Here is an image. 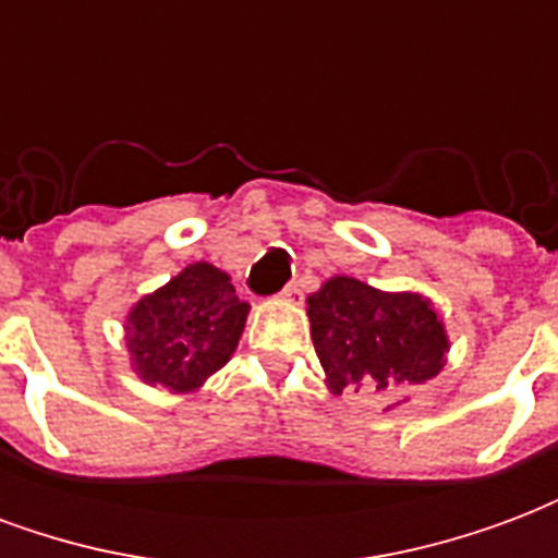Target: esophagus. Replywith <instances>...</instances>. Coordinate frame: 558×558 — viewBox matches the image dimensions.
I'll list each match as a JSON object with an SVG mask.
<instances>
[{
    "mask_svg": "<svg viewBox=\"0 0 558 558\" xmlns=\"http://www.w3.org/2000/svg\"><path fill=\"white\" fill-rule=\"evenodd\" d=\"M299 292V283H290V287H283V292H280V299H292Z\"/></svg>",
    "mask_w": 558,
    "mask_h": 558,
    "instance_id": "obj_1",
    "label": "esophagus"
}]
</instances>
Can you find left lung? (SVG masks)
Instances as JSON below:
<instances>
[{
	"label": "left lung",
	"mask_w": 558,
	"mask_h": 558,
	"mask_svg": "<svg viewBox=\"0 0 558 558\" xmlns=\"http://www.w3.org/2000/svg\"><path fill=\"white\" fill-rule=\"evenodd\" d=\"M307 316L331 395L395 398L442 371L448 338L442 319L421 295L331 278L307 295Z\"/></svg>",
	"instance_id": "1"
}]
</instances>
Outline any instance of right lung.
Listing matches in <instances>:
<instances>
[{"label": "right lung", "mask_w": 558, "mask_h": 558, "mask_svg": "<svg viewBox=\"0 0 558 558\" xmlns=\"http://www.w3.org/2000/svg\"><path fill=\"white\" fill-rule=\"evenodd\" d=\"M247 302L230 275L194 263L182 275L140 299L128 314V352L148 386L184 395L230 362L242 338Z\"/></svg>", "instance_id": "1"}]
</instances>
